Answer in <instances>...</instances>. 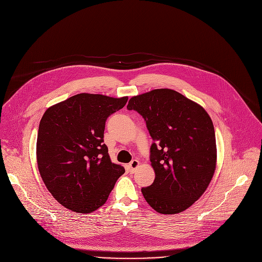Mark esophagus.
Wrapping results in <instances>:
<instances>
[{
  "label": "esophagus",
  "instance_id": "obj_1",
  "mask_svg": "<svg viewBox=\"0 0 262 262\" xmlns=\"http://www.w3.org/2000/svg\"><path fill=\"white\" fill-rule=\"evenodd\" d=\"M138 165H139V161H138V160H132V161L129 163L130 172H134L135 169L138 167Z\"/></svg>",
  "mask_w": 262,
  "mask_h": 262
}]
</instances>
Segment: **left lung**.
Listing matches in <instances>:
<instances>
[{
	"instance_id": "left-lung-1",
	"label": "left lung",
	"mask_w": 262,
	"mask_h": 262,
	"mask_svg": "<svg viewBox=\"0 0 262 262\" xmlns=\"http://www.w3.org/2000/svg\"><path fill=\"white\" fill-rule=\"evenodd\" d=\"M145 121L154 142L149 160L154 183L142 188L146 202L160 214L190 207L210 185L217 162L213 122L202 106L170 89L134 96L127 105Z\"/></svg>"
}]
</instances>
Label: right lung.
<instances>
[{"label":"right lung","instance_id":"1","mask_svg":"<svg viewBox=\"0 0 262 262\" xmlns=\"http://www.w3.org/2000/svg\"><path fill=\"white\" fill-rule=\"evenodd\" d=\"M127 100L81 93L44 113L37 136L38 169L47 190L68 210H98L125 172L112 162L103 137L107 118Z\"/></svg>","mask_w":262,"mask_h":262}]
</instances>
